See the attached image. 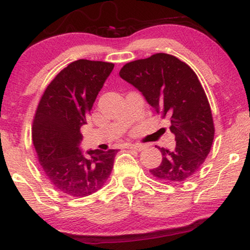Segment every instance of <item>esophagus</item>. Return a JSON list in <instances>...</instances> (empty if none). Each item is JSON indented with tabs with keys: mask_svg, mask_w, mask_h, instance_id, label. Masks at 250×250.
Instances as JSON below:
<instances>
[{
	"mask_svg": "<svg viewBox=\"0 0 250 250\" xmlns=\"http://www.w3.org/2000/svg\"><path fill=\"white\" fill-rule=\"evenodd\" d=\"M126 148L131 149V150H137V151H141V150L145 149V145H140V144H136V145H128Z\"/></svg>",
	"mask_w": 250,
	"mask_h": 250,
	"instance_id": "34e87169",
	"label": "esophagus"
}]
</instances>
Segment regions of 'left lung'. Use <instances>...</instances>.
Returning a JSON list of instances; mask_svg holds the SVG:
<instances>
[{"mask_svg":"<svg viewBox=\"0 0 250 250\" xmlns=\"http://www.w3.org/2000/svg\"><path fill=\"white\" fill-rule=\"evenodd\" d=\"M119 75L158 113L170 118L176 148H159L162 161L150 172L168 182L188 180L210 152L215 134L210 105L197 74L173 55L157 53L126 63Z\"/></svg>","mask_w":250,"mask_h":250,"instance_id":"1","label":"left lung"}]
</instances>
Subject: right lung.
<instances>
[{
	"mask_svg": "<svg viewBox=\"0 0 250 250\" xmlns=\"http://www.w3.org/2000/svg\"><path fill=\"white\" fill-rule=\"evenodd\" d=\"M113 68L108 62L74 61L53 79L40 100L33 145L45 177L65 195L89 196L112 171L118 150L82 151L80 129Z\"/></svg>",
	"mask_w": 250,
	"mask_h": 250,
	"instance_id": "obj_1",
	"label": "right lung"
}]
</instances>
